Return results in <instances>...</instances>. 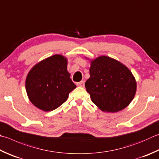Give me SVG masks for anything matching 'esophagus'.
I'll use <instances>...</instances> for the list:
<instances>
[{
	"mask_svg": "<svg viewBox=\"0 0 159 159\" xmlns=\"http://www.w3.org/2000/svg\"><path fill=\"white\" fill-rule=\"evenodd\" d=\"M77 86L81 87V88H83V87L85 86V82H84L83 80H82V81L78 83H77Z\"/></svg>",
	"mask_w": 159,
	"mask_h": 159,
	"instance_id": "esophagus-1",
	"label": "esophagus"
}]
</instances>
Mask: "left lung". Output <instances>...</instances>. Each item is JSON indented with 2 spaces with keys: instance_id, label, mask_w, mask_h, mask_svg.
<instances>
[{
  "instance_id": "obj_1",
  "label": "left lung",
  "mask_w": 159,
  "mask_h": 159,
  "mask_svg": "<svg viewBox=\"0 0 159 159\" xmlns=\"http://www.w3.org/2000/svg\"><path fill=\"white\" fill-rule=\"evenodd\" d=\"M86 90L92 102L102 111L117 112L133 100L136 82L125 65L114 58L102 56L91 61Z\"/></svg>"
}]
</instances>
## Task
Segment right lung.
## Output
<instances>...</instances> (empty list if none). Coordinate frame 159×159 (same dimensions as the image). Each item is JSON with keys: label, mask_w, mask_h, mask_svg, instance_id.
Returning <instances> with one entry per match:
<instances>
[{"label": "right lung", "mask_w": 159, "mask_h": 159, "mask_svg": "<svg viewBox=\"0 0 159 159\" xmlns=\"http://www.w3.org/2000/svg\"><path fill=\"white\" fill-rule=\"evenodd\" d=\"M67 60L56 54L34 65L29 71L25 88L30 101L40 110L52 111L67 101L76 88L67 71Z\"/></svg>", "instance_id": "1"}]
</instances>
